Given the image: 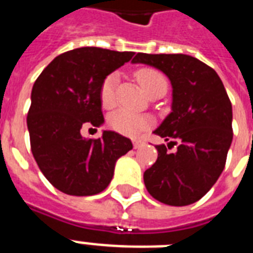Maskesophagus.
Instances as JSON below:
<instances>
[{
    "label": "esophagus",
    "mask_w": 253,
    "mask_h": 253,
    "mask_svg": "<svg viewBox=\"0 0 253 253\" xmlns=\"http://www.w3.org/2000/svg\"><path fill=\"white\" fill-rule=\"evenodd\" d=\"M132 144H134V148L136 150V148H140V147L144 144V142L140 140V139H134V140H132Z\"/></svg>",
    "instance_id": "1"
}]
</instances>
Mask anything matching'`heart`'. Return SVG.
Returning a JSON list of instances; mask_svg holds the SVG:
<instances>
[{
    "instance_id": "1",
    "label": "heart",
    "mask_w": 253,
    "mask_h": 253,
    "mask_svg": "<svg viewBox=\"0 0 253 253\" xmlns=\"http://www.w3.org/2000/svg\"><path fill=\"white\" fill-rule=\"evenodd\" d=\"M136 79L142 85L147 94H150L156 89H167V80L163 73L154 68H140L136 71ZM119 76L117 72H113L105 77L99 87V99L103 107L110 109L115 105V89L118 84ZM152 118L150 115L138 114L127 109H119L109 117V125L114 131L126 136H138L142 131L152 126Z\"/></svg>"
}]
</instances>
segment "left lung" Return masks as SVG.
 Listing matches in <instances>:
<instances>
[{"label": "left lung", "mask_w": 253, "mask_h": 253, "mask_svg": "<svg viewBox=\"0 0 253 253\" xmlns=\"http://www.w3.org/2000/svg\"><path fill=\"white\" fill-rule=\"evenodd\" d=\"M132 63L164 72L173 87L172 111L154 134L168 143L156 146L158 160L144 172L155 200L186 206L201 200L223 172L232 142V106L211 67L182 53H138ZM176 146L174 153L168 151Z\"/></svg>", "instance_id": "obj_1"}]
</instances>
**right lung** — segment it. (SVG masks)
I'll list each match as a JSON object with an SVG mask.
<instances>
[{
    "mask_svg": "<svg viewBox=\"0 0 253 253\" xmlns=\"http://www.w3.org/2000/svg\"><path fill=\"white\" fill-rule=\"evenodd\" d=\"M135 52L83 47L56 56L35 81L27 128L34 159L44 177L69 196H93L110 184L115 162L132 148L128 138L103 131L83 138L85 126L103 123L99 87Z\"/></svg>",
    "mask_w": 253,
    "mask_h": 253,
    "instance_id": "obj_1",
    "label": "right lung"
}]
</instances>
